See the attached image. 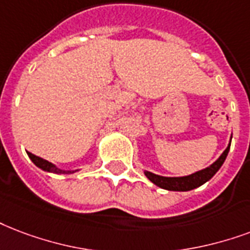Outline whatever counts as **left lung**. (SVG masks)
<instances>
[{
	"instance_id": "obj_1",
	"label": "left lung",
	"mask_w": 250,
	"mask_h": 250,
	"mask_svg": "<svg viewBox=\"0 0 250 250\" xmlns=\"http://www.w3.org/2000/svg\"><path fill=\"white\" fill-rule=\"evenodd\" d=\"M232 139V138H231ZM229 146H231V142L228 144V146L226 148V150L223 152L222 156L219 157L214 164H211L206 169H202L199 171H195L190 176L185 177H163L157 176L155 173H150V171H144V174L146 176V178L153 182L156 186H159L161 188H165V190H170V191H188V190H193V188H197L199 186H202L203 184H206L207 181L211 180L212 177L216 174V171L222 167L223 163L226 161L227 155L229 152Z\"/></svg>"
}]
</instances>
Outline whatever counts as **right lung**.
<instances>
[{
	"label": "right lung",
	"instance_id": "add662e5",
	"mask_svg": "<svg viewBox=\"0 0 250 250\" xmlns=\"http://www.w3.org/2000/svg\"><path fill=\"white\" fill-rule=\"evenodd\" d=\"M27 155L31 159L32 163L35 164L38 167H41L42 170L49 171V173H56V174H70V173H74V170H62V169H59L56 165H53L52 163H49V161L42 159V157L32 155L31 152H27Z\"/></svg>",
	"mask_w": 250,
	"mask_h": 250
}]
</instances>
